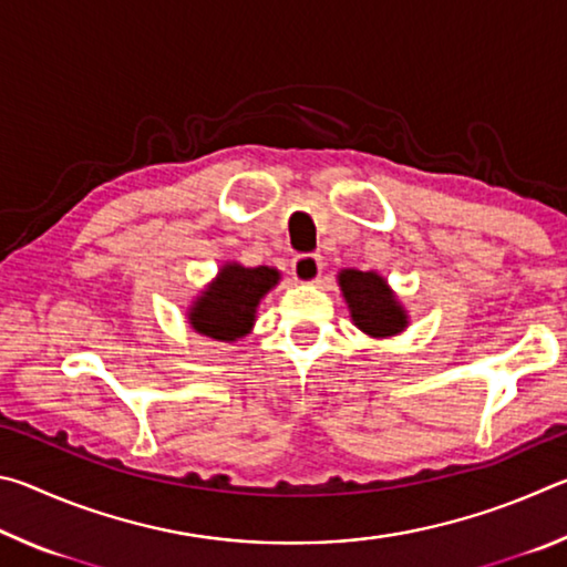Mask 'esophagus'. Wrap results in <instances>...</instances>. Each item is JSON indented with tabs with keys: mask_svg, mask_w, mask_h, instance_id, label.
Here are the masks:
<instances>
[{
	"mask_svg": "<svg viewBox=\"0 0 567 567\" xmlns=\"http://www.w3.org/2000/svg\"><path fill=\"white\" fill-rule=\"evenodd\" d=\"M320 272H322L320 255H297L292 260V277L297 282H302V285L318 282Z\"/></svg>",
	"mask_w": 567,
	"mask_h": 567,
	"instance_id": "obj_1",
	"label": "esophagus"
}]
</instances>
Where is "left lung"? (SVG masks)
<instances>
[{
	"label": "left lung",
	"mask_w": 567,
	"mask_h": 567,
	"mask_svg": "<svg viewBox=\"0 0 567 567\" xmlns=\"http://www.w3.org/2000/svg\"><path fill=\"white\" fill-rule=\"evenodd\" d=\"M350 318L370 338H392L408 328V312L378 272L340 270L338 275Z\"/></svg>",
	"instance_id": "left-lung-1"
}]
</instances>
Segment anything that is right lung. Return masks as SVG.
<instances>
[{"label":"right lung","mask_w":567,"mask_h":567,"mask_svg":"<svg viewBox=\"0 0 567 567\" xmlns=\"http://www.w3.org/2000/svg\"><path fill=\"white\" fill-rule=\"evenodd\" d=\"M280 282L272 267H243L227 262L197 300L192 302L189 328L219 342H235L252 330L257 305Z\"/></svg>","instance_id":"obj_1"}]
</instances>
